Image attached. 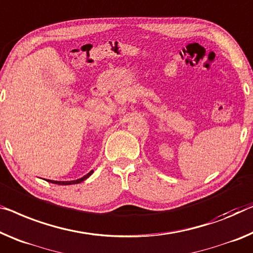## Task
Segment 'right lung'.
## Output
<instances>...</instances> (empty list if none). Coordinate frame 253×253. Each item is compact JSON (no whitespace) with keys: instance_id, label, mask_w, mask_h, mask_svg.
Returning <instances> with one entry per match:
<instances>
[{"instance_id":"add662e5","label":"right lung","mask_w":253,"mask_h":253,"mask_svg":"<svg viewBox=\"0 0 253 253\" xmlns=\"http://www.w3.org/2000/svg\"><path fill=\"white\" fill-rule=\"evenodd\" d=\"M92 174H93V170H90L87 175L83 176L82 178L76 179V180H69V182H58V180H50V179H48L47 182H51V183H53V184H58V185H71V184H78V183H81V182H84V180L86 178H88V177L92 175Z\"/></svg>"}]
</instances>
